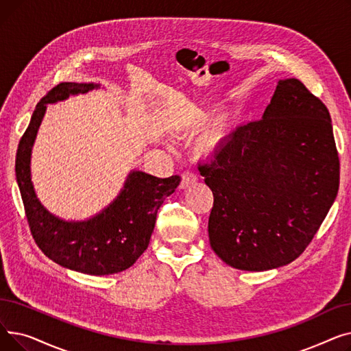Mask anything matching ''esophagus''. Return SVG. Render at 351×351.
I'll use <instances>...</instances> for the list:
<instances>
[{
	"mask_svg": "<svg viewBox=\"0 0 351 351\" xmlns=\"http://www.w3.org/2000/svg\"><path fill=\"white\" fill-rule=\"evenodd\" d=\"M197 182V175L191 172V171H185L182 173V182H180V188L185 189L191 185H193V183Z\"/></svg>",
	"mask_w": 351,
	"mask_h": 351,
	"instance_id": "obj_1",
	"label": "esophagus"
}]
</instances>
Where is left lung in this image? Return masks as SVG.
I'll use <instances>...</instances> for the list:
<instances>
[{
	"mask_svg": "<svg viewBox=\"0 0 351 351\" xmlns=\"http://www.w3.org/2000/svg\"><path fill=\"white\" fill-rule=\"evenodd\" d=\"M197 168L213 193L209 242L220 259L249 271L289 265L339 192L328 109L299 80H282L262 119L239 125Z\"/></svg>",
	"mask_w": 351,
	"mask_h": 351,
	"instance_id": "left-lung-1",
	"label": "left lung"
}]
</instances>
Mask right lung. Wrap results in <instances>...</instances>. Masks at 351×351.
<instances>
[{"label": "right lung", "mask_w": 351, "mask_h": 351, "mask_svg": "<svg viewBox=\"0 0 351 351\" xmlns=\"http://www.w3.org/2000/svg\"><path fill=\"white\" fill-rule=\"evenodd\" d=\"M98 84L62 82L36 104L16 151L15 175L35 243L55 263L92 276L114 274L131 267L149 245L158 209L179 186L180 176L156 178L142 171L128 175L117 199L97 216L66 222L49 213L31 182V149L47 104L98 89Z\"/></svg>", "instance_id": "obj_1"}]
</instances>
